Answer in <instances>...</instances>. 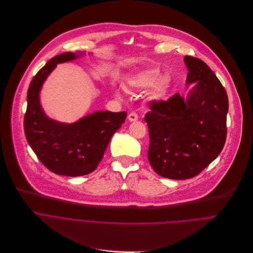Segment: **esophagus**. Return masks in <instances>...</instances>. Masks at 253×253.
Segmentation results:
<instances>
[{"mask_svg": "<svg viewBox=\"0 0 253 253\" xmlns=\"http://www.w3.org/2000/svg\"><path fill=\"white\" fill-rule=\"evenodd\" d=\"M128 121H130V122H135V121H137V119H138V117H137V114L136 113H134V112H132V113H130L129 115H128Z\"/></svg>", "mask_w": 253, "mask_h": 253, "instance_id": "obj_1", "label": "esophagus"}]
</instances>
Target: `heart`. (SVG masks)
<instances>
[{
	"label": "heart",
	"instance_id": "obj_1",
	"mask_svg": "<svg viewBox=\"0 0 253 253\" xmlns=\"http://www.w3.org/2000/svg\"><path fill=\"white\" fill-rule=\"evenodd\" d=\"M161 72L157 69H148L141 72H138L129 80L127 84L130 87L138 90L149 89L148 96L151 100H162L166 97L169 88V81L167 78H162Z\"/></svg>",
	"mask_w": 253,
	"mask_h": 253
}]
</instances>
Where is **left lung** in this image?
Returning <instances> with one entry per match:
<instances>
[{
  "label": "left lung",
  "instance_id": "left-lung-1",
  "mask_svg": "<svg viewBox=\"0 0 253 253\" xmlns=\"http://www.w3.org/2000/svg\"><path fill=\"white\" fill-rule=\"evenodd\" d=\"M184 63L185 84H193L187 96L174 93L168 100H151L144 116L149 164L158 174L171 179L199 174L218 157L227 133L224 86L204 61L185 56Z\"/></svg>",
  "mask_w": 253,
  "mask_h": 253
}]
</instances>
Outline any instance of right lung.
Wrapping results in <instances>:
<instances>
[{"label": "right lung", "instance_id": "1", "mask_svg": "<svg viewBox=\"0 0 253 253\" xmlns=\"http://www.w3.org/2000/svg\"><path fill=\"white\" fill-rule=\"evenodd\" d=\"M80 55L63 53L50 59L33 78L28 89L24 118L27 140L41 163L60 175L80 176L92 172L102 161L114 133L122 126L126 112H96L75 124H61L42 112L39 93L57 64Z\"/></svg>", "mask_w": 253, "mask_h": 253}]
</instances>
